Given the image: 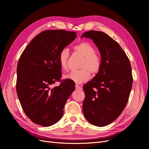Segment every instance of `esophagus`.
<instances>
[{"mask_svg": "<svg viewBox=\"0 0 149 149\" xmlns=\"http://www.w3.org/2000/svg\"><path fill=\"white\" fill-rule=\"evenodd\" d=\"M75 89H77V90H82V88L81 86H80L79 85L75 84Z\"/></svg>", "mask_w": 149, "mask_h": 149, "instance_id": "1", "label": "esophagus"}]
</instances>
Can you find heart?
<instances>
[{"label": "heart", "instance_id": "b5f03b06", "mask_svg": "<svg viewBox=\"0 0 149 149\" xmlns=\"http://www.w3.org/2000/svg\"><path fill=\"white\" fill-rule=\"evenodd\" d=\"M83 60L81 63L80 70H73L64 77L66 79L74 81L77 84H81L88 81L90 78V72L92 74H97L100 70L101 66V58L95 53L94 46L86 42H82L75 46L74 48ZM69 57V52L66 48L62 49L58 55V63L60 68L63 70L68 68V62Z\"/></svg>", "mask_w": 149, "mask_h": 149}]
</instances>
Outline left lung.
I'll return each instance as SVG.
<instances>
[{
    "label": "left lung",
    "instance_id": "left-lung-1",
    "mask_svg": "<svg viewBox=\"0 0 149 149\" xmlns=\"http://www.w3.org/2000/svg\"><path fill=\"white\" fill-rule=\"evenodd\" d=\"M83 37L97 46L101 66L93 79L83 85V111L89 123L103 127L118 118L127 103L133 83L131 65L120 45L106 33L91 30Z\"/></svg>",
    "mask_w": 149,
    "mask_h": 149
}]
</instances>
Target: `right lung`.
<instances>
[{
    "instance_id": "add662e5",
    "label": "right lung",
    "mask_w": 149,
    "mask_h": 149,
    "mask_svg": "<svg viewBox=\"0 0 149 149\" xmlns=\"http://www.w3.org/2000/svg\"><path fill=\"white\" fill-rule=\"evenodd\" d=\"M75 32L46 30L36 36L19 58L16 91L23 111L33 123L44 127L57 123L63 115L66 101L75 90V83L60 81V51L75 40Z\"/></svg>"
}]
</instances>
